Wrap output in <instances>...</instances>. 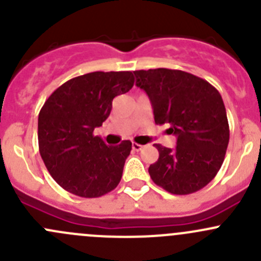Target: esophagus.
<instances>
[{"label": "esophagus", "mask_w": 261, "mask_h": 261, "mask_svg": "<svg viewBox=\"0 0 261 261\" xmlns=\"http://www.w3.org/2000/svg\"><path fill=\"white\" fill-rule=\"evenodd\" d=\"M132 148H133L134 151H141V149L143 148V146L139 143H136V142H133V144H132Z\"/></svg>", "instance_id": "34e87169"}]
</instances>
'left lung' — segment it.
I'll use <instances>...</instances> for the list:
<instances>
[{
    "label": "left lung",
    "instance_id": "obj_1",
    "mask_svg": "<svg viewBox=\"0 0 261 261\" xmlns=\"http://www.w3.org/2000/svg\"><path fill=\"white\" fill-rule=\"evenodd\" d=\"M146 91L156 124H170L174 149L154 144L159 160L148 167L151 179L166 192L187 195L212 181L223 164L229 141L226 108L210 82L179 69L134 71Z\"/></svg>",
    "mask_w": 261,
    "mask_h": 261
}]
</instances>
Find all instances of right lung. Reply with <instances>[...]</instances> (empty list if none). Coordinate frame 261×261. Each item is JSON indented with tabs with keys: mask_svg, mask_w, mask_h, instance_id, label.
Wrapping results in <instances>:
<instances>
[{
	"mask_svg": "<svg viewBox=\"0 0 261 261\" xmlns=\"http://www.w3.org/2000/svg\"><path fill=\"white\" fill-rule=\"evenodd\" d=\"M133 85L130 71L91 72L64 82L44 102L38 118L39 152L64 190L97 198L118 187L132 142L107 146L94 129L110 115L113 99Z\"/></svg>",
	"mask_w": 261,
	"mask_h": 261,
	"instance_id": "obj_1",
	"label": "right lung"
}]
</instances>
